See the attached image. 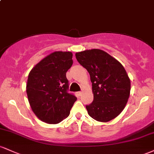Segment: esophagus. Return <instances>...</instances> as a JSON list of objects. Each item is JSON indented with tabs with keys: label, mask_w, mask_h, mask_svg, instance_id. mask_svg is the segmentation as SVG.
<instances>
[{
	"label": "esophagus",
	"mask_w": 154,
	"mask_h": 154,
	"mask_svg": "<svg viewBox=\"0 0 154 154\" xmlns=\"http://www.w3.org/2000/svg\"><path fill=\"white\" fill-rule=\"evenodd\" d=\"M77 94L78 96H81V95H82V92H77Z\"/></svg>",
	"instance_id": "obj_1"
}]
</instances>
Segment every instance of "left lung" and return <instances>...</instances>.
Returning a JSON list of instances; mask_svg holds the SVG:
<instances>
[{"label": "left lung", "mask_w": 154, "mask_h": 154, "mask_svg": "<svg viewBox=\"0 0 154 154\" xmlns=\"http://www.w3.org/2000/svg\"><path fill=\"white\" fill-rule=\"evenodd\" d=\"M75 56L91 76L93 101L86 106L88 114L101 122L116 118L130 96V79L126 70L119 61L100 49L83 51Z\"/></svg>", "instance_id": "8db88e82"}]
</instances>
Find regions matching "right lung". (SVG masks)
Instances as JSON below:
<instances>
[{
  "mask_svg": "<svg viewBox=\"0 0 154 154\" xmlns=\"http://www.w3.org/2000/svg\"><path fill=\"white\" fill-rule=\"evenodd\" d=\"M72 53L55 51L32 69L26 91L32 110L37 117L48 124H58L69 115L77 100L67 92L66 73L71 68Z\"/></svg>",
  "mask_w": 154,
  "mask_h": 154,
  "instance_id": "1",
  "label": "right lung"
}]
</instances>
